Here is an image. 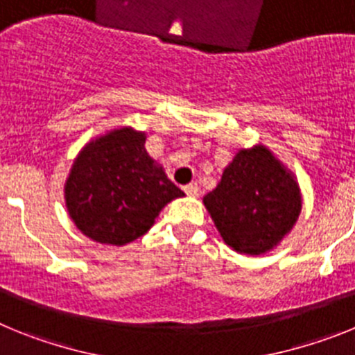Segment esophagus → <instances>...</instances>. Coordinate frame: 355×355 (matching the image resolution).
Returning a JSON list of instances; mask_svg holds the SVG:
<instances>
[{
    "instance_id": "obj_1",
    "label": "esophagus",
    "mask_w": 355,
    "mask_h": 355,
    "mask_svg": "<svg viewBox=\"0 0 355 355\" xmlns=\"http://www.w3.org/2000/svg\"><path fill=\"white\" fill-rule=\"evenodd\" d=\"M183 190L187 192V196H197V193H199V187H197V183L184 184Z\"/></svg>"
}]
</instances>
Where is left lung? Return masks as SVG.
<instances>
[{
	"mask_svg": "<svg viewBox=\"0 0 355 355\" xmlns=\"http://www.w3.org/2000/svg\"><path fill=\"white\" fill-rule=\"evenodd\" d=\"M205 206L229 247L263 254L293 227L302 202L293 175L258 146L234 156Z\"/></svg>",
	"mask_w": 355,
	"mask_h": 355,
	"instance_id": "8db88e82",
	"label": "left lung"
}]
</instances>
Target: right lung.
Returning <instances> with one entry per match:
<instances>
[{
  "label": "right lung",
  "instance_id": "obj_1",
  "mask_svg": "<svg viewBox=\"0 0 355 355\" xmlns=\"http://www.w3.org/2000/svg\"><path fill=\"white\" fill-rule=\"evenodd\" d=\"M142 133L124 128L94 140L76 158L65 200L81 233L124 245L146 234L167 202L184 193L149 158Z\"/></svg>",
  "mask_w": 355,
  "mask_h": 355
}]
</instances>
